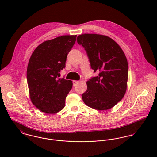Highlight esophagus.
<instances>
[{
	"mask_svg": "<svg viewBox=\"0 0 157 157\" xmlns=\"http://www.w3.org/2000/svg\"><path fill=\"white\" fill-rule=\"evenodd\" d=\"M79 83V81H76V80H74L73 81V86H76L78 83Z\"/></svg>",
	"mask_w": 157,
	"mask_h": 157,
	"instance_id": "34e87169",
	"label": "esophagus"
}]
</instances>
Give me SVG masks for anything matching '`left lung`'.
I'll return each mask as SVG.
<instances>
[{
    "label": "left lung",
    "instance_id": "left-lung-1",
    "mask_svg": "<svg viewBox=\"0 0 157 157\" xmlns=\"http://www.w3.org/2000/svg\"><path fill=\"white\" fill-rule=\"evenodd\" d=\"M77 43L86 51L91 68L99 72L87 82L82 94L83 102L96 110L113 108L124 97L127 90L128 64L126 56L111 38L97 34H84Z\"/></svg>",
    "mask_w": 157,
    "mask_h": 157
}]
</instances>
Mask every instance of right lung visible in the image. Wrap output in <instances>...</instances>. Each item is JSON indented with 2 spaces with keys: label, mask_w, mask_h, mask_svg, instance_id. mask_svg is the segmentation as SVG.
Masks as SVG:
<instances>
[{
  "label": "right lung",
  "mask_w": 157,
  "mask_h": 157,
  "mask_svg": "<svg viewBox=\"0 0 157 157\" xmlns=\"http://www.w3.org/2000/svg\"><path fill=\"white\" fill-rule=\"evenodd\" d=\"M77 35L62 36L46 40L33 51L27 67L26 77L33 104L46 113H55L65 107L72 82L59 78L65 67L68 53Z\"/></svg>",
  "instance_id": "obj_1"
}]
</instances>
